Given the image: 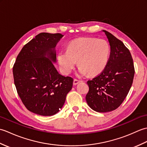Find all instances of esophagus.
I'll use <instances>...</instances> for the list:
<instances>
[{"label": "esophagus", "instance_id": "esophagus-1", "mask_svg": "<svg viewBox=\"0 0 147 147\" xmlns=\"http://www.w3.org/2000/svg\"><path fill=\"white\" fill-rule=\"evenodd\" d=\"M79 83H80V80H78L77 79H74V82H73V84L74 85H76L77 84H78Z\"/></svg>", "mask_w": 147, "mask_h": 147}]
</instances>
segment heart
Masks as SVG:
<instances>
[{
  "label": "heart",
  "mask_w": 147,
  "mask_h": 147,
  "mask_svg": "<svg viewBox=\"0 0 147 147\" xmlns=\"http://www.w3.org/2000/svg\"><path fill=\"white\" fill-rule=\"evenodd\" d=\"M111 49L104 39L85 37L70 42L67 51H61L58 61L62 73H71L76 61L80 65L79 73L85 75H95L104 69L110 55Z\"/></svg>",
  "instance_id": "obj_1"
}]
</instances>
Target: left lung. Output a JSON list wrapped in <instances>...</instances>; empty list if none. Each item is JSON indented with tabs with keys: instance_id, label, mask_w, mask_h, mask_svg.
I'll use <instances>...</instances> for the list:
<instances>
[{
	"instance_id": "left-lung-1",
	"label": "left lung",
	"mask_w": 147,
	"mask_h": 147,
	"mask_svg": "<svg viewBox=\"0 0 147 147\" xmlns=\"http://www.w3.org/2000/svg\"><path fill=\"white\" fill-rule=\"evenodd\" d=\"M103 31L111 46L110 56L104 69L87 82L89 91L86 95L90 108L98 112L119 107L128 94L135 72L129 49L111 33Z\"/></svg>"
}]
</instances>
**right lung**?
<instances>
[{"mask_svg":"<svg viewBox=\"0 0 147 147\" xmlns=\"http://www.w3.org/2000/svg\"><path fill=\"white\" fill-rule=\"evenodd\" d=\"M63 35L41 33L24 45L12 68L18 94L30 112L53 115L62 107L73 79L59 74L55 47Z\"/></svg>","mask_w":147,"mask_h":147,"instance_id":"1","label":"right lung"}]
</instances>
